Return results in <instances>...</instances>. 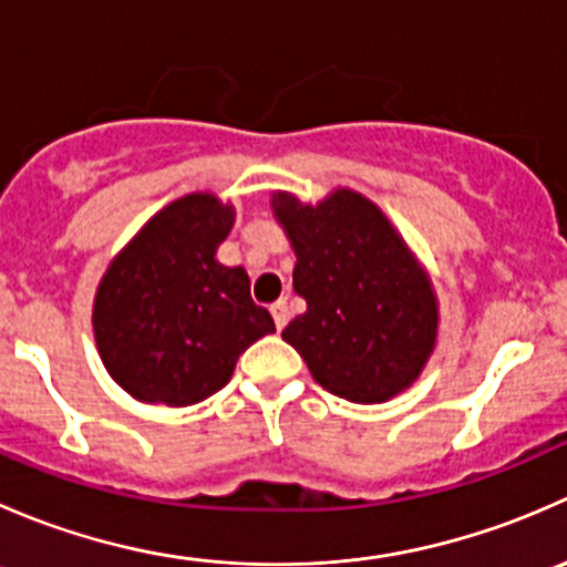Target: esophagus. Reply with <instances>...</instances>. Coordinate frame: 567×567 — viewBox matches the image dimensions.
<instances>
[{
  "label": "esophagus",
  "mask_w": 567,
  "mask_h": 567,
  "mask_svg": "<svg viewBox=\"0 0 567 567\" xmlns=\"http://www.w3.org/2000/svg\"><path fill=\"white\" fill-rule=\"evenodd\" d=\"M271 316H274V323H277V329H285V326H288V320H290L288 301H285V299L274 301V305H271Z\"/></svg>",
  "instance_id": "obj_1"
}]
</instances>
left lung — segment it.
Instances as JSON below:
<instances>
[{"mask_svg": "<svg viewBox=\"0 0 567 567\" xmlns=\"http://www.w3.org/2000/svg\"><path fill=\"white\" fill-rule=\"evenodd\" d=\"M296 251L293 290L305 316L285 326L323 390L351 403H384L409 390L436 346L433 285L381 208L351 188L305 205L271 199Z\"/></svg>", "mask_w": 567, "mask_h": 567, "instance_id": "1", "label": "left lung"}]
</instances>
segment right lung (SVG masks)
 I'll use <instances>...</instances> for the list:
<instances>
[{
	"instance_id": "obj_1",
	"label": "right lung",
	"mask_w": 567,
	"mask_h": 567,
	"mask_svg": "<svg viewBox=\"0 0 567 567\" xmlns=\"http://www.w3.org/2000/svg\"><path fill=\"white\" fill-rule=\"evenodd\" d=\"M236 210L214 194H186L158 210L109 262L93 305L101 362L142 403L192 405L230 381L238 357L271 334L249 296V274L216 249Z\"/></svg>"
}]
</instances>
